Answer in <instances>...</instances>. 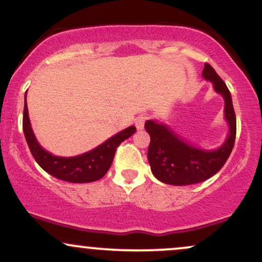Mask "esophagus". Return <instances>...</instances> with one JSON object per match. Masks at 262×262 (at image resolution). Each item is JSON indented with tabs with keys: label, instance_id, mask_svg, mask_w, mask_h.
Segmentation results:
<instances>
[{
	"label": "esophagus",
	"instance_id": "esophagus-1",
	"mask_svg": "<svg viewBox=\"0 0 262 262\" xmlns=\"http://www.w3.org/2000/svg\"><path fill=\"white\" fill-rule=\"evenodd\" d=\"M146 119H147L146 115H140L136 119V121H135V125H136V127L138 128V130H142V128L144 127V121H146Z\"/></svg>",
	"mask_w": 262,
	"mask_h": 262
}]
</instances>
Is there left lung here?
<instances>
[{
    "label": "left lung",
    "mask_w": 262,
    "mask_h": 262,
    "mask_svg": "<svg viewBox=\"0 0 262 262\" xmlns=\"http://www.w3.org/2000/svg\"><path fill=\"white\" fill-rule=\"evenodd\" d=\"M203 77L212 83L215 92L225 102L224 116L228 134L224 143L215 149L190 143L169 125L157 120H147L144 128L150 136L148 161L153 175L160 182L172 186H188L210 179L225 165L234 146L235 114L231 93L226 83L210 64L205 63Z\"/></svg>",
    "instance_id": "left-lung-1"
}]
</instances>
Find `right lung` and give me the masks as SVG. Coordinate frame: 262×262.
Returning <instances> with one entry per match:
<instances>
[{
  "instance_id": "right-lung-1",
  "label": "right lung",
  "mask_w": 262,
  "mask_h": 262,
  "mask_svg": "<svg viewBox=\"0 0 262 262\" xmlns=\"http://www.w3.org/2000/svg\"><path fill=\"white\" fill-rule=\"evenodd\" d=\"M23 131L25 140L30 148L32 157L36 163L47 173L58 180L72 183H89L102 179L111 167L114 159L116 148L120 146L122 141L127 140L136 132L135 126H128L111 138L103 142L93 149L75 157L54 156L42 148L32 131L29 111L27 104V93H25L24 114H23Z\"/></svg>"
}]
</instances>
